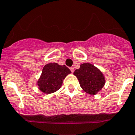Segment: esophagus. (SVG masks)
Listing matches in <instances>:
<instances>
[{"label": "esophagus", "mask_w": 135, "mask_h": 135, "mask_svg": "<svg viewBox=\"0 0 135 135\" xmlns=\"http://www.w3.org/2000/svg\"><path fill=\"white\" fill-rule=\"evenodd\" d=\"M70 70H71V72H72V73H73V72H74V68H70Z\"/></svg>", "instance_id": "34e87169"}]
</instances>
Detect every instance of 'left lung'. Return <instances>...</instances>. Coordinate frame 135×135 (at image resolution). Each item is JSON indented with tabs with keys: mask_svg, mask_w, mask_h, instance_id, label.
Wrapping results in <instances>:
<instances>
[{
	"mask_svg": "<svg viewBox=\"0 0 135 135\" xmlns=\"http://www.w3.org/2000/svg\"><path fill=\"white\" fill-rule=\"evenodd\" d=\"M74 75L79 81L80 86L86 93L95 95L103 88L105 78L101 70L91 63H84L76 70Z\"/></svg>",
	"mask_w": 135,
	"mask_h": 135,
	"instance_id": "1",
	"label": "left lung"
}]
</instances>
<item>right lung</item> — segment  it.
I'll list each match as a JSON object with an SVG mask.
<instances>
[{
  "label": "right lung",
  "instance_id": "right-lung-1",
  "mask_svg": "<svg viewBox=\"0 0 135 135\" xmlns=\"http://www.w3.org/2000/svg\"><path fill=\"white\" fill-rule=\"evenodd\" d=\"M71 71L65 65L50 63L43 67L42 73L37 81L38 89L46 94H52L61 88L63 81Z\"/></svg>",
  "mask_w": 135,
  "mask_h": 135
}]
</instances>
